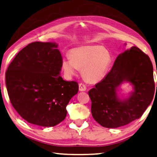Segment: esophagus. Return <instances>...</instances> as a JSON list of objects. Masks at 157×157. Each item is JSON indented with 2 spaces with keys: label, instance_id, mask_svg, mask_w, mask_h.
I'll use <instances>...</instances> for the list:
<instances>
[{
  "label": "esophagus",
  "instance_id": "1",
  "mask_svg": "<svg viewBox=\"0 0 157 157\" xmlns=\"http://www.w3.org/2000/svg\"><path fill=\"white\" fill-rule=\"evenodd\" d=\"M79 90L80 91H85L86 90V86L84 83H79Z\"/></svg>",
  "mask_w": 157,
  "mask_h": 157
}]
</instances>
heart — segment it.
<instances>
[{
	"label": "heart",
	"instance_id": "heart-1",
	"mask_svg": "<svg viewBox=\"0 0 157 157\" xmlns=\"http://www.w3.org/2000/svg\"><path fill=\"white\" fill-rule=\"evenodd\" d=\"M70 58H63L62 68L68 76L75 75L78 69H82L84 78L89 82L101 81L112 63L109 53L101 45H86L73 49Z\"/></svg>",
	"mask_w": 157,
	"mask_h": 157
}]
</instances>
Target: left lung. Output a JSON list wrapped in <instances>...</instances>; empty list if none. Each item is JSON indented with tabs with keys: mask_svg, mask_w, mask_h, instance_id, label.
<instances>
[{
	"mask_svg": "<svg viewBox=\"0 0 157 157\" xmlns=\"http://www.w3.org/2000/svg\"><path fill=\"white\" fill-rule=\"evenodd\" d=\"M124 81L130 82L134 91L127 99L121 100L117 90ZM155 88L151 60L133 46L119 54L111 71L89 90L93 117L106 128L128 124L142 116L152 102Z\"/></svg>",
	"mask_w": 157,
	"mask_h": 157,
	"instance_id": "obj_1",
	"label": "left lung"
}]
</instances>
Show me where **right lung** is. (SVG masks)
Masks as SVG:
<instances>
[{
	"label": "right lung",
	"mask_w": 157,
	"mask_h": 157,
	"mask_svg": "<svg viewBox=\"0 0 157 157\" xmlns=\"http://www.w3.org/2000/svg\"><path fill=\"white\" fill-rule=\"evenodd\" d=\"M55 43L33 42L18 52L6 71L12 105L25 121L54 127L64 121L66 107L78 93V82L60 75L62 56Z\"/></svg>",
	"instance_id": "right-lung-1"
}]
</instances>
